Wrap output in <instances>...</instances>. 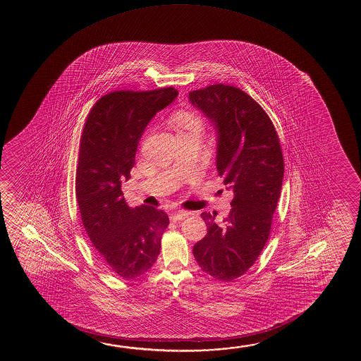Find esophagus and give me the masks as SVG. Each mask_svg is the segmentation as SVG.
<instances>
[{
	"label": "esophagus",
	"instance_id": "1",
	"mask_svg": "<svg viewBox=\"0 0 361 361\" xmlns=\"http://www.w3.org/2000/svg\"><path fill=\"white\" fill-rule=\"evenodd\" d=\"M188 214H190V212L178 209V211H173V212L170 213V219L173 222H178V221H183L185 218L188 217Z\"/></svg>",
	"mask_w": 361,
	"mask_h": 361
}]
</instances>
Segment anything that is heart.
Instances as JSON below:
<instances>
[{
    "label": "heart",
    "mask_w": 361,
    "mask_h": 361,
    "mask_svg": "<svg viewBox=\"0 0 361 361\" xmlns=\"http://www.w3.org/2000/svg\"><path fill=\"white\" fill-rule=\"evenodd\" d=\"M170 124L176 134L201 133L203 121L197 114L181 111L173 114L170 118Z\"/></svg>",
    "instance_id": "b5f03b06"
}]
</instances>
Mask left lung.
Here are the masks:
<instances>
[{
  "instance_id": "obj_1",
  "label": "left lung",
  "mask_w": 361,
  "mask_h": 361,
  "mask_svg": "<svg viewBox=\"0 0 361 361\" xmlns=\"http://www.w3.org/2000/svg\"><path fill=\"white\" fill-rule=\"evenodd\" d=\"M190 101L217 129V171L234 192L224 224L203 212L207 234L193 257L211 276L233 281L267 244L283 178L281 144L271 119L247 92L229 85L195 90Z\"/></svg>"
}]
</instances>
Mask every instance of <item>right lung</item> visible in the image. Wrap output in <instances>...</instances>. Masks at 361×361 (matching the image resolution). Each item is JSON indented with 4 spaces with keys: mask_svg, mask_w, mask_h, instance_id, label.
<instances>
[{
    "mask_svg": "<svg viewBox=\"0 0 361 361\" xmlns=\"http://www.w3.org/2000/svg\"><path fill=\"white\" fill-rule=\"evenodd\" d=\"M178 94L173 87L114 91L97 99L84 124L75 178L80 213L99 257L124 280L157 262L169 217L152 206L129 207L121 185L130 178L149 121Z\"/></svg>",
    "mask_w": 361,
    "mask_h": 361,
    "instance_id": "add662e5",
    "label": "right lung"
}]
</instances>
